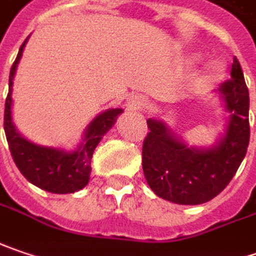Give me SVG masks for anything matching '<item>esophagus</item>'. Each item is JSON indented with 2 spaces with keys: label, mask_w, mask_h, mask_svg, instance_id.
<instances>
[{
  "label": "esophagus",
  "mask_w": 256,
  "mask_h": 256,
  "mask_svg": "<svg viewBox=\"0 0 256 256\" xmlns=\"http://www.w3.org/2000/svg\"><path fill=\"white\" fill-rule=\"evenodd\" d=\"M146 105H147V102L141 95L130 96L128 100H126V109L128 110H135L136 112V110H141V109L146 108Z\"/></svg>",
  "instance_id": "1"
}]
</instances>
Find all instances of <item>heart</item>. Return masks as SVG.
<instances>
[{"label": "heart", "instance_id": "b5f03b06", "mask_svg": "<svg viewBox=\"0 0 256 256\" xmlns=\"http://www.w3.org/2000/svg\"><path fill=\"white\" fill-rule=\"evenodd\" d=\"M222 73V66L218 62H212L208 66V72H206V79L208 80H213L218 79Z\"/></svg>", "mask_w": 256, "mask_h": 256}]
</instances>
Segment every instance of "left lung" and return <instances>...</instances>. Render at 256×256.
I'll return each mask as SVG.
<instances>
[{"label":"left lung","mask_w":256,"mask_h":256,"mask_svg":"<svg viewBox=\"0 0 256 256\" xmlns=\"http://www.w3.org/2000/svg\"><path fill=\"white\" fill-rule=\"evenodd\" d=\"M219 94L229 121L224 136L209 148L188 147L162 121H147L142 170L158 198L177 204H202L234 178L250 144V92L236 58L230 79L220 84Z\"/></svg>","instance_id":"8db88e82"}]
</instances>
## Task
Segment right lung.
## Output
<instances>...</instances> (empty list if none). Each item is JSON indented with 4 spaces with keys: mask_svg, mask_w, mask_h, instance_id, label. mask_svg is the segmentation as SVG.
<instances>
[{
    "mask_svg": "<svg viewBox=\"0 0 256 256\" xmlns=\"http://www.w3.org/2000/svg\"><path fill=\"white\" fill-rule=\"evenodd\" d=\"M27 40L28 38H26L20 47L17 58L12 63L10 72L8 96L6 99V112H4V130H6L8 147L16 166L30 183L50 193H58V194L74 193L89 183V176L92 172L90 161L94 151L99 144V141L102 140V136L112 128L122 109H108L99 114L84 130V141L74 151L43 147L26 140L17 131L11 118V106H12L11 94H12L14 74Z\"/></svg>",
    "mask_w": 256,
    "mask_h": 256,
    "instance_id": "add662e5",
    "label": "right lung"
}]
</instances>
